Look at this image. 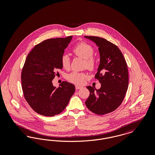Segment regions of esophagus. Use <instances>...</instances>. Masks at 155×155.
<instances>
[{
	"mask_svg": "<svg viewBox=\"0 0 155 155\" xmlns=\"http://www.w3.org/2000/svg\"><path fill=\"white\" fill-rule=\"evenodd\" d=\"M82 88V87L81 86H78V85H76L75 86V89H80Z\"/></svg>",
	"mask_w": 155,
	"mask_h": 155,
	"instance_id": "obj_1",
	"label": "esophagus"
}]
</instances>
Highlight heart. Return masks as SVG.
Masks as SVG:
<instances>
[{"label": "heart", "mask_w": 155, "mask_h": 155, "mask_svg": "<svg viewBox=\"0 0 155 155\" xmlns=\"http://www.w3.org/2000/svg\"><path fill=\"white\" fill-rule=\"evenodd\" d=\"M73 52L77 56L85 60V66L89 70H92L96 67V61L93 56L94 49L87 43L80 42L76 45L73 49ZM61 64L64 69L69 68L70 66V59L68 54H64L61 58ZM87 74L84 73L73 71L67 75V79L72 83L77 85L82 84L87 78Z\"/></svg>", "instance_id": "1"}]
</instances>
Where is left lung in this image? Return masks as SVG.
<instances>
[{"mask_svg":"<svg viewBox=\"0 0 155 155\" xmlns=\"http://www.w3.org/2000/svg\"><path fill=\"white\" fill-rule=\"evenodd\" d=\"M84 37L98 46L100 64L95 77L101 84L97 90L91 86L87 87L90 94L85 104L92 112L103 115L115 110L124 100L128 86L127 65L116 45L102 38Z\"/></svg>","mask_w":155,"mask_h":155,"instance_id":"1","label":"left lung"}]
</instances>
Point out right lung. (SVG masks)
I'll return each mask as SVG.
<instances>
[{
	"label": "right lung",
	"mask_w": 155,
	"mask_h": 155,
	"mask_svg": "<svg viewBox=\"0 0 155 155\" xmlns=\"http://www.w3.org/2000/svg\"><path fill=\"white\" fill-rule=\"evenodd\" d=\"M72 38L45 40L27 55L21 73L22 91L31 107L41 115L59 114L74 94L73 84L63 81L56 88L52 83L56 71L63 68L61 58Z\"/></svg>",
	"instance_id": "1"
}]
</instances>
